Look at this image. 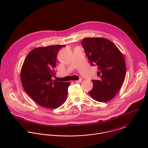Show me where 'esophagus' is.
<instances>
[{
    "mask_svg": "<svg viewBox=\"0 0 148 148\" xmlns=\"http://www.w3.org/2000/svg\"><path fill=\"white\" fill-rule=\"evenodd\" d=\"M82 81V78H80L79 79H78V80H77V81H75V82H76V83H80V82H81Z\"/></svg>",
    "mask_w": 148,
    "mask_h": 148,
    "instance_id": "esophagus-1",
    "label": "esophagus"
}]
</instances>
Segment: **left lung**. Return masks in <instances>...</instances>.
<instances>
[{
  "mask_svg": "<svg viewBox=\"0 0 148 148\" xmlns=\"http://www.w3.org/2000/svg\"><path fill=\"white\" fill-rule=\"evenodd\" d=\"M91 66H97V80H92L89 92L94 100L105 102L113 99L121 88L126 75L124 57L117 46L103 38H85L82 40Z\"/></svg>",
  "mask_w": 148,
  "mask_h": 148,
  "instance_id": "left-lung-1",
  "label": "left lung"
}]
</instances>
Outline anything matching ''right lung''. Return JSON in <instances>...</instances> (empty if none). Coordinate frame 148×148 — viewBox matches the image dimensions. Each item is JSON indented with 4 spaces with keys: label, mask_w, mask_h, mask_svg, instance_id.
I'll return each instance as SVG.
<instances>
[{
    "label": "right lung",
    "mask_w": 148,
    "mask_h": 148,
    "mask_svg": "<svg viewBox=\"0 0 148 148\" xmlns=\"http://www.w3.org/2000/svg\"><path fill=\"white\" fill-rule=\"evenodd\" d=\"M65 45L37 47L31 50L23 62L21 73L24 90L41 106L57 109L66 101L70 83L54 81L59 50Z\"/></svg>",
    "instance_id": "add662e5"
}]
</instances>
